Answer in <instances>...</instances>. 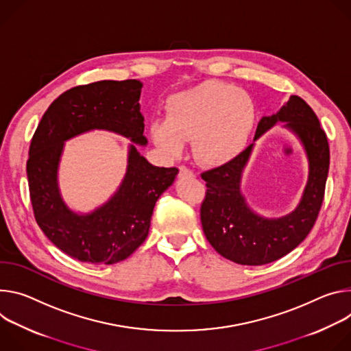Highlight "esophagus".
Listing matches in <instances>:
<instances>
[{"mask_svg":"<svg viewBox=\"0 0 351 351\" xmlns=\"http://www.w3.org/2000/svg\"><path fill=\"white\" fill-rule=\"evenodd\" d=\"M180 177H195V174H193L189 169H186L185 166H181L180 167Z\"/></svg>","mask_w":351,"mask_h":351,"instance_id":"1","label":"esophagus"}]
</instances>
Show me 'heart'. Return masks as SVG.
Returning a JSON list of instances; mask_svg holds the SVG:
<instances>
[{
  "label": "heart",
  "instance_id": "obj_1",
  "mask_svg": "<svg viewBox=\"0 0 351 351\" xmlns=\"http://www.w3.org/2000/svg\"><path fill=\"white\" fill-rule=\"evenodd\" d=\"M166 120H153L149 136L160 152L177 156L191 139L193 159L220 167L244 150L256 121V104L240 88L206 81L171 95Z\"/></svg>",
  "mask_w": 351,
  "mask_h": 351
}]
</instances>
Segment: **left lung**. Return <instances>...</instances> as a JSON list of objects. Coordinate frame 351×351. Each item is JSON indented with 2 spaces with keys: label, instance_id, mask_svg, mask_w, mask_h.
<instances>
[{
  "label": "left lung",
  "instance_id": "left-lung-1",
  "mask_svg": "<svg viewBox=\"0 0 351 351\" xmlns=\"http://www.w3.org/2000/svg\"><path fill=\"white\" fill-rule=\"evenodd\" d=\"M278 122L298 136L308 160V180L296 209L282 218H265L250 209L241 192V178L254 142ZM329 145L317 114L301 97L290 96L276 112L262 117L251 143L234 160L201 174L206 198L201 206L202 228L210 245L240 265H265L293 251L313 228L325 193Z\"/></svg>",
  "mask_w": 351,
  "mask_h": 351
}]
</instances>
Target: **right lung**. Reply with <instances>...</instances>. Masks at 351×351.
Here are the masks:
<instances>
[{"label": "right lung", "mask_w": 351, "mask_h": 351, "mask_svg": "<svg viewBox=\"0 0 351 351\" xmlns=\"http://www.w3.org/2000/svg\"><path fill=\"white\" fill-rule=\"evenodd\" d=\"M136 80L100 81L76 86L57 97L38 124L26 165L36 221L46 237L73 259L112 265L127 259L147 237L153 208L174 182L178 169L156 167L138 152L146 146ZM101 129L132 141L126 176L103 205L88 214L63 201L58 169L64 142Z\"/></svg>", "instance_id": "1"}]
</instances>
